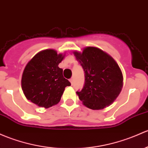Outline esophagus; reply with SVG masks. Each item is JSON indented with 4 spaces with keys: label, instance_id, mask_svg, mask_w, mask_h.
<instances>
[{
    "label": "esophagus",
    "instance_id": "1",
    "mask_svg": "<svg viewBox=\"0 0 148 148\" xmlns=\"http://www.w3.org/2000/svg\"><path fill=\"white\" fill-rule=\"evenodd\" d=\"M70 82H71V84H73V83H74V79H73V78H71V79H70Z\"/></svg>",
    "mask_w": 148,
    "mask_h": 148
}]
</instances>
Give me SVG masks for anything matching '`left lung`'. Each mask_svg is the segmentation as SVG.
Wrapping results in <instances>:
<instances>
[{
    "instance_id": "8db88e82",
    "label": "left lung",
    "mask_w": 148,
    "mask_h": 148,
    "mask_svg": "<svg viewBox=\"0 0 148 148\" xmlns=\"http://www.w3.org/2000/svg\"><path fill=\"white\" fill-rule=\"evenodd\" d=\"M74 55L84 71V85L77 91L84 105L99 110L111 104L123 86V74L117 63L108 54L91 47Z\"/></svg>"
}]
</instances>
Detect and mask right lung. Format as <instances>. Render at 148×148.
Listing matches in <instances>:
<instances>
[{"label": "right lung", "mask_w": 148, "mask_h": 148, "mask_svg": "<svg viewBox=\"0 0 148 148\" xmlns=\"http://www.w3.org/2000/svg\"><path fill=\"white\" fill-rule=\"evenodd\" d=\"M64 56L53 49L37 53L26 65L22 77L25 96L38 106L49 108L58 103L65 87L71 83L63 77L58 66Z\"/></svg>", "instance_id": "obj_1"}]
</instances>
